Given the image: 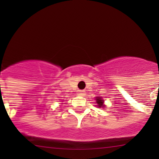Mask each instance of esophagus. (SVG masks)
I'll return each instance as SVG.
<instances>
[{
	"label": "esophagus",
	"mask_w": 159,
	"mask_h": 159,
	"mask_svg": "<svg viewBox=\"0 0 159 159\" xmlns=\"http://www.w3.org/2000/svg\"><path fill=\"white\" fill-rule=\"evenodd\" d=\"M86 92L84 91H83V90H79V91H78V94L80 96H84L85 95Z\"/></svg>",
	"instance_id": "esophagus-1"
}]
</instances>
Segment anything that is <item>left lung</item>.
<instances>
[{
    "instance_id": "obj_1",
    "label": "left lung",
    "mask_w": 159,
    "mask_h": 159,
    "mask_svg": "<svg viewBox=\"0 0 159 159\" xmlns=\"http://www.w3.org/2000/svg\"><path fill=\"white\" fill-rule=\"evenodd\" d=\"M96 103L98 104V107L99 108H105V105H104V100L101 97H97L95 98Z\"/></svg>"
}]
</instances>
